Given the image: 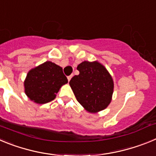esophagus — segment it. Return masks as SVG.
I'll list each match as a JSON object with an SVG mask.
<instances>
[{
	"instance_id": "esophagus-1",
	"label": "esophagus",
	"mask_w": 156,
	"mask_h": 156,
	"mask_svg": "<svg viewBox=\"0 0 156 156\" xmlns=\"http://www.w3.org/2000/svg\"><path fill=\"white\" fill-rule=\"evenodd\" d=\"M72 76H73V75H70V76H69L68 77H67V79H68V80L69 81L70 80H71V78H72Z\"/></svg>"
}]
</instances>
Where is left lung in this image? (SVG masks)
<instances>
[{
    "mask_svg": "<svg viewBox=\"0 0 156 156\" xmlns=\"http://www.w3.org/2000/svg\"><path fill=\"white\" fill-rule=\"evenodd\" d=\"M77 70L80 74L72 78L69 85L78 102L91 113L107 108L114 88L108 70L97 61L83 62L78 65Z\"/></svg>",
    "mask_w": 156,
    "mask_h": 156,
    "instance_id": "left-lung-1",
    "label": "left lung"
}]
</instances>
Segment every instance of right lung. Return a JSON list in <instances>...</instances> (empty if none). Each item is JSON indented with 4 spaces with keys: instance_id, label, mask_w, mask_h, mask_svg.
I'll list each match as a JSON object with an SVG mask.
<instances>
[{
    "instance_id": "add662e5",
    "label": "right lung",
    "mask_w": 156,
    "mask_h": 156,
    "mask_svg": "<svg viewBox=\"0 0 156 156\" xmlns=\"http://www.w3.org/2000/svg\"><path fill=\"white\" fill-rule=\"evenodd\" d=\"M68 83L62 68L51 62H45L27 73L24 81L25 93L37 104L54 100L62 85Z\"/></svg>"
}]
</instances>
